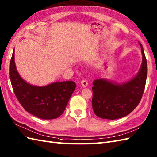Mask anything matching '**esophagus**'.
<instances>
[{"label": "esophagus", "instance_id": "esophagus-1", "mask_svg": "<svg viewBox=\"0 0 157 157\" xmlns=\"http://www.w3.org/2000/svg\"><path fill=\"white\" fill-rule=\"evenodd\" d=\"M87 84H88V83L86 81V80H82L81 82V85L82 86V87H86L87 86Z\"/></svg>", "mask_w": 157, "mask_h": 157}]
</instances>
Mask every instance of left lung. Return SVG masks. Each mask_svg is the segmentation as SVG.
Returning a JSON list of instances; mask_svg holds the SVG:
<instances>
[{"instance_id":"8db88e82","label":"left lung","mask_w":157,"mask_h":157,"mask_svg":"<svg viewBox=\"0 0 157 157\" xmlns=\"http://www.w3.org/2000/svg\"><path fill=\"white\" fill-rule=\"evenodd\" d=\"M143 55L138 74L128 82L117 83L104 78L93 82L92 108L95 114L103 119L115 120L129 114L139 104L147 77V61L140 42Z\"/></svg>"}]
</instances>
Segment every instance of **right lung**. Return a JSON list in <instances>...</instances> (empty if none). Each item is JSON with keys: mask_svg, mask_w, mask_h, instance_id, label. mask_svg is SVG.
Masks as SVG:
<instances>
[{"mask_svg": "<svg viewBox=\"0 0 157 157\" xmlns=\"http://www.w3.org/2000/svg\"><path fill=\"white\" fill-rule=\"evenodd\" d=\"M9 75L14 94L27 112L39 118L51 120L63 114L75 89L72 81L56 82L44 86H36L25 82L17 71L13 50Z\"/></svg>", "mask_w": 157, "mask_h": 157, "instance_id": "obj_1", "label": "right lung"}]
</instances>
